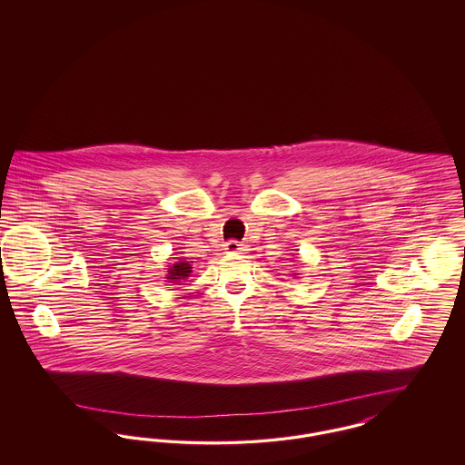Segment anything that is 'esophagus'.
Masks as SVG:
<instances>
[{"instance_id":"34e87169","label":"esophagus","mask_w":465,"mask_h":465,"mask_svg":"<svg viewBox=\"0 0 465 465\" xmlns=\"http://www.w3.org/2000/svg\"><path fill=\"white\" fill-rule=\"evenodd\" d=\"M224 249L228 252H241L243 247L242 243L239 242V241H228V242L224 243Z\"/></svg>"}]
</instances>
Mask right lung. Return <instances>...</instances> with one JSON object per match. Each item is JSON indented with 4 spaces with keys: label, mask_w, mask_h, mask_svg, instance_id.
Segmentation results:
<instances>
[{
    "label": "right lung",
    "mask_w": 465,
    "mask_h": 465,
    "mask_svg": "<svg viewBox=\"0 0 465 465\" xmlns=\"http://www.w3.org/2000/svg\"><path fill=\"white\" fill-rule=\"evenodd\" d=\"M190 273H192L190 263L188 262H179V263H174L171 268H167L165 279H167V282L177 284V281L190 277Z\"/></svg>",
    "instance_id": "obj_1"
}]
</instances>
